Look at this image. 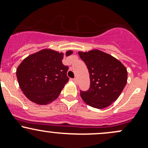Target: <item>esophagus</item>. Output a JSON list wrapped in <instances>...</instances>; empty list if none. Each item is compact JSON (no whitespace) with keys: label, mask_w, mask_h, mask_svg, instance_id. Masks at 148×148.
I'll list each match as a JSON object with an SVG mask.
<instances>
[{"label":"esophagus","mask_w":148,"mask_h":148,"mask_svg":"<svg viewBox=\"0 0 148 148\" xmlns=\"http://www.w3.org/2000/svg\"><path fill=\"white\" fill-rule=\"evenodd\" d=\"M72 80H73V81L75 83H77V79H76V78H73V79H72Z\"/></svg>","instance_id":"1"}]
</instances>
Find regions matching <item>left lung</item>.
I'll return each mask as SVG.
<instances>
[{
  "label": "left lung",
  "instance_id": "obj_1",
  "mask_svg": "<svg viewBox=\"0 0 148 148\" xmlns=\"http://www.w3.org/2000/svg\"><path fill=\"white\" fill-rule=\"evenodd\" d=\"M78 55L87 66L90 74L88 90L80 96L88 106L103 109L119 98L127 82V71L116 58L103 51L93 49L78 51Z\"/></svg>",
  "mask_w": 148,
  "mask_h": 148
}]
</instances>
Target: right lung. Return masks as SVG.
<instances>
[{
    "instance_id": "obj_1",
    "label": "right lung",
    "mask_w": 148,
    "mask_h": 148,
    "mask_svg": "<svg viewBox=\"0 0 148 148\" xmlns=\"http://www.w3.org/2000/svg\"><path fill=\"white\" fill-rule=\"evenodd\" d=\"M73 53L46 48L24 58L17 68L16 77L25 96L38 105H47L58 99L69 80L68 68L62 60L64 55Z\"/></svg>"
}]
</instances>
